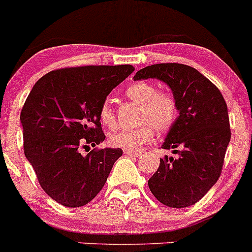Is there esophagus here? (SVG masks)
Listing matches in <instances>:
<instances>
[{"mask_svg": "<svg viewBox=\"0 0 252 252\" xmlns=\"http://www.w3.org/2000/svg\"><path fill=\"white\" fill-rule=\"evenodd\" d=\"M124 154L129 156H139L140 155V151H131V150H124Z\"/></svg>", "mask_w": 252, "mask_h": 252, "instance_id": "obj_1", "label": "esophagus"}]
</instances>
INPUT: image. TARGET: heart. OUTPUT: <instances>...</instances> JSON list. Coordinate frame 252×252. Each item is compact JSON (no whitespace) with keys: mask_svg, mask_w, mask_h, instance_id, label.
<instances>
[{"mask_svg":"<svg viewBox=\"0 0 252 252\" xmlns=\"http://www.w3.org/2000/svg\"><path fill=\"white\" fill-rule=\"evenodd\" d=\"M126 94L136 103H140L135 128H123L113 131L108 141L113 148L135 151L154 138V131H166L175 124L178 116V103L175 96L167 91H156L150 82H133L126 90ZM99 121L107 128H114L116 114L108 102H104L98 112Z\"/></svg>","mask_w":252,"mask_h":252,"instance_id":"1","label":"heart"}]
</instances>
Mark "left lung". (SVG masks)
Segmentation results:
<instances>
[{
    "label": "left lung",
    "instance_id": "left-lung-1",
    "mask_svg": "<svg viewBox=\"0 0 252 252\" xmlns=\"http://www.w3.org/2000/svg\"><path fill=\"white\" fill-rule=\"evenodd\" d=\"M141 79L167 84L180 112L162 145L177 156L160 158L149 188L158 202L171 208L193 206L221 173L231 136L225 99L213 82L188 65H150L134 76Z\"/></svg>",
    "mask_w": 252,
    "mask_h": 252
}]
</instances>
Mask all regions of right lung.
I'll return each mask as SVG.
<instances>
[{
  "instance_id": "1",
  "label": "right lung",
  "mask_w": 252,
  "mask_h": 252,
  "mask_svg": "<svg viewBox=\"0 0 252 252\" xmlns=\"http://www.w3.org/2000/svg\"><path fill=\"white\" fill-rule=\"evenodd\" d=\"M131 65H86L48 72L21 112L24 155L39 185L61 206L77 208L99 193L122 149L94 148L104 140L98 112ZM91 145L86 157L79 150Z\"/></svg>"
}]
</instances>
